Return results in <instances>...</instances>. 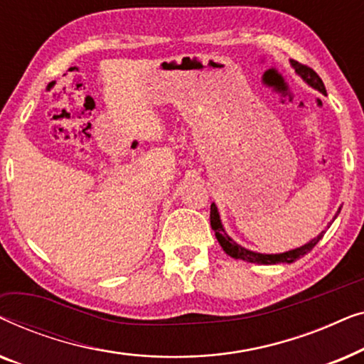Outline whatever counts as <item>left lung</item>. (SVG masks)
I'll return each instance as SVG.
<instances>
[{
    "mask_svg": "<svg viewBox=\"0 0 364 364\" xmlns=\"http://www.w3.org/2000/svg\"><path fill=\"white\" fill-rule=\"evenodd\" d=\"M291 66L295 68V71L300 74V76L305 79V81L310 84L311 87L318 89V91L323 92V94H326L325 84H323L321 77L318 76V74L313 71L311 68H308V66H305V64H301L298 61H293V59H291ZM210 225H212V230L215 232V237H217L218 243H220V247L223 248V252H225L227 255H230L233 258H240V260H245V262L260 263V265H275V263H293L295 260H298V258L306 255L308 252H311L313 248H315L316 243L321 240L323 235H325V232H321L320 235H318L316 238H313L311 242H308L306 245H303L300 248H295V250H290V252H285V253H278V255H265V253L250 252V250H247V248L237 245V243L227 235V232L223 230V227H222L220 215H218L215 203H212V205H210Z\"/></svg>",
    "mask_w": 364,
    "mask_h": 364,
    "instance_id": "1",
    "label": "left lung"
}]
</instances>
